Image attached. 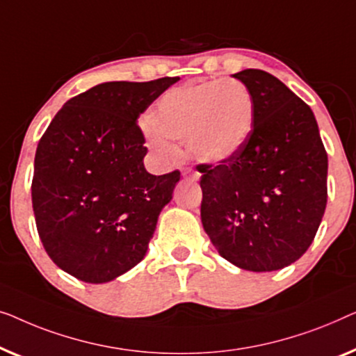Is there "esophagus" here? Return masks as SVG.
<instances>
[{
  "instance_id": "esophagus-1",
  "label": "esophagus",
  "mask_w": 356,
  "mask_h": 356,
  "mask_svg": "<svg viewBox=\"0 0 356 356\" xmlns=\"http://www.w3.org/2000/svg\"><path fill=\"white\" fill-rule=\"evenodd\" d=\"M184 177H185V179H192V180H198V179H200V174H198V172H188V171H185V172H184Z\"/></svg>"
}]
</instances>
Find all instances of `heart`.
<instances>
[{
	"label": "heart",
	"instance_id": "1",
	"mask_svg": "<svg viewBox=\"0 0 356 356\" xmlns=\"http://www.w3.org/2000/svg\"><path fill=\"white\" fill-rule=\"evenodd\" d=\"M253 121L254 103L247 85L213 80L169 92L158 104L147 138L149 147L166 159L176 154L168 136L187 142L198 161L216 164L242 149Z\"/></svg>",
	"mask_w": 356,
	"mask_h": 356
}]
</instances>
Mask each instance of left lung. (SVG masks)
Here are the masks:
<instances>
[{"label": "left lung", "instance_id": "left-lung-1", "mask_svg": "<svg viewBox=\"0 0 356 356\" xmlns=\"http://www.w3.org/2000/svg\"><path fill=\"white\" fill-rule=\"evenodd\" d=\"M254 103L252 132L227 161L198 164L204 232L222 258L277 271L312 245L327 203V153L312 108L259 69L234 74Z\"/></svg>", "mask_w": 356, "mask_h": 356}]
</instances>
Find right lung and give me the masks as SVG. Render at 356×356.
I'll return each mask as SVG.
<instances>
[{
    "instance_id": "1",
    "label": "right lung",
    "mask_w": 356,
    "mask_h": 356,
    "mask_svg": "<svg viewBox=\"0 0 356 356\" xmlns=\"http://www.w3.org/2000/svg\"><path fill=\"white\" fill-rule=\"evenodd\" d=\"M177 80L99 83L69 99L40 138L35 222L48 257L71 276L109 282L147 254L180 172H147L137 119Z\"/></svg>"
}]
</instances>
